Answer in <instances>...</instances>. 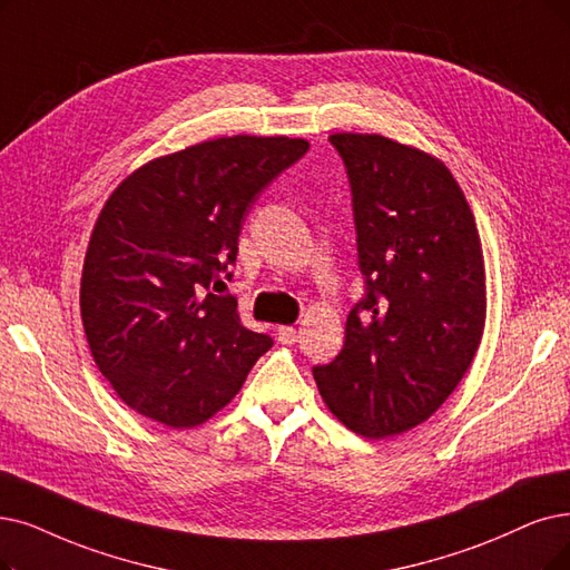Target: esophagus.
Here are the masks:
<instances>
[{"label":"esophagus","mask_w":570,"mask_h":570,"mask_svg":"<svg viewBox=\"0 0 570 570\" xmlns=\"http://www.w3.org/2000/svg\"><path fill=\"white\" fill-rule=\"evenodd\" d=\"M278 341H281L283 346H292L294 341H297V330H294V327H287V325L278 327Z\"/></svg>","instance_id":"obj_1"}]
</instances>
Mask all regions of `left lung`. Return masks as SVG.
<instances>
[{"label": "left lung", "instance_id": "obj_1", "mask_svg": "<svg viewBox=\"0 0 570 570\" xmlns=\"http://www.w3.org/2000/svg\"><path fill=\"white\" fill-rule=\"evenodd\" d=\"M353 194L364 297L344 348L313 367L330 412L364 438L430 419L480 348L484 257L468 200L449 168L383 135L336 132Z\"/></svg>", "mask_w": 570, "mask_h": 570}]
</instances>
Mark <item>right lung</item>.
<instances>
[{
	"mask_svg": "<svg viewBox=\"0 0 570 570\" xmlns=\"http://www.w3.org/2000/svg\"><path fill=\"white\" fill-rule=\"evenodd\" d=\"M306 140L234 135L154 158L107 198L81 276L102 376L135 412L191 428L229 404L273 346L240 325L232 281L243 222Z\"/></svg>",
	"mask_w": 570,
	"mask_h": 570,
	"instance_id": "1",
	"label": "right lung"
}]
</instances>
